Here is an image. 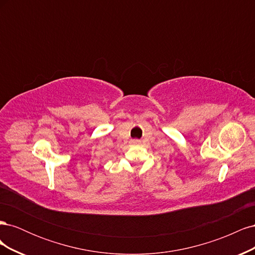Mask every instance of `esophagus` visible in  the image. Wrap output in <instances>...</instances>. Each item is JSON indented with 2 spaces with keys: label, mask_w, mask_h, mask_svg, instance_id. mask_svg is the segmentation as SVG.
I'll list each match as a JSON object with an SVG mask.
<instances>
[{
  "label": "esophagus",
  "mask_w": 255,
  "mask_h": 255,
  "mask_svg": "<svg viewBox=\"0 0 255 255\" xmlns=\"http://www.w3.org/2000/svg\"><path fill=\"white\" fill-rule=\"evenodd\" d=\"M133 143H135V144H137V143H139V141H138L137 139L136 140H133Z\"/></svg>",
  "instance_id": "1"
}]
</instances>
